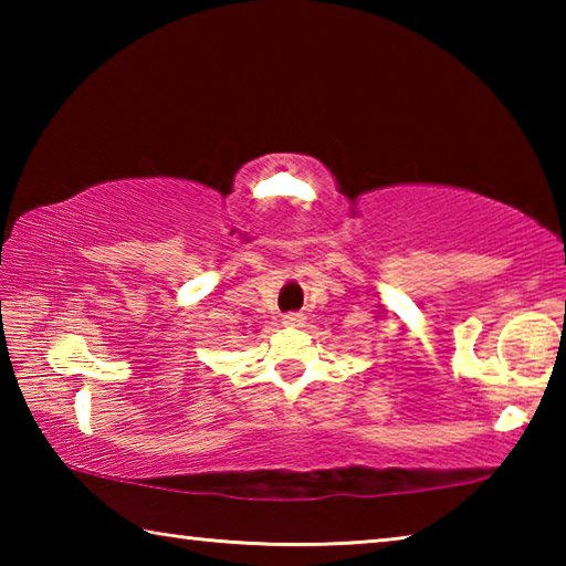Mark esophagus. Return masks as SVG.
<instances>
[{
	"instance_id": "1",
	"label": "esophagus",
	"mask_w": 566,
	"mask_h": 566,
	"mask_svg": "<svg viewBox=\"0 0 566 566\" xmlns=\"http://www.w3.org/2000/svg\"><path fill=\"white\" fill-rule=\"evenodd\" d=\"M302 322H304V314H300V312L284 314V324H286V327H300Z\"/></svg>"
}]
</instances>
